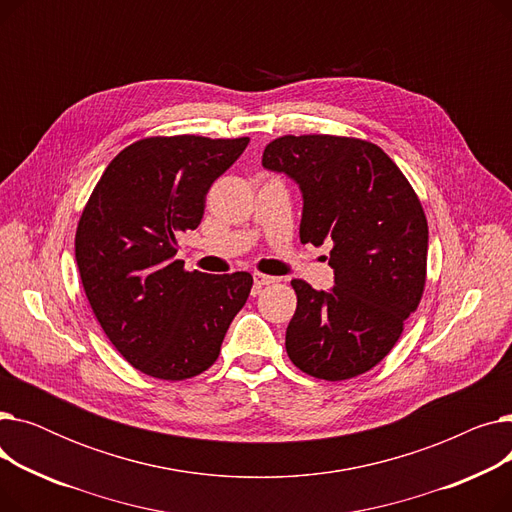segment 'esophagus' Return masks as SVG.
Wrapping results in <instances>:
<instances>
[{
    "instance_id": "esophagus-1",
    "label": "esophagus",
    "mask_w": 512,
    "mask_h": 512,
    "mask_svg": "<svg viewBox=\"0 0 512 512\" xmlns=\"http://www.w3.org/2000/svg\"><path fill=\"white\" fill-rule=\"evenodd\" d=\"M253 280H255V286L257 288H261V286H270V284H276L278 282V278H274V276H265V274H253Z\"/></svg>"
}]
</instances>
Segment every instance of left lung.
Here are the masks:
<instances>
[{
	"label": "left lung",
	"instance_id": "obj_1",
	"mask_svg": "<svg viewBox=\"0 0 512 512\" xmlns=\"http://www.w3.org/2000/svg\"><path fill=\"white\" fill-rule=\"evenodd\" d=\"M265 170L301 188V242H330L334 286L292 280L297 311L286 353L301 371L340 382L378 365L417 309L427 265V220L413 186L373 143L303 134L263 151Z\"/></svg>",
	"mask_w": 512,
	"mask_h": 512
}]
</instances>
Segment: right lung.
I'll use <instances>...</instances> for the list:
<instances>
[{
  "mask_svg": "<svg viewBox=\"0 0 512 512\" xmlns=\"http://www.w3.org/2000/svg\"><path fill=\"white\" fill-rule=\"evenodd\" d=\"M249 145L195 134L151 137L120 151L76 228V265L116 351L157 380L209 369L253 276L184 272L182 232L201 224L205 195Z\"/></svg>",
  "mask_w": 512,
  "mask_h": 512,
  "instance_id": "add662e5",
  "label": "right lung"
}]
</instances>
